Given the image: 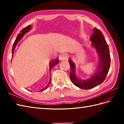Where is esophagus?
Instances as JSON below:
<instances>
[{
  "label": "esophagus",
  "instance_id": "34e87169",
  "mask_svg": "<svg viewBox=\"0 0 124 124\" xmlns=\"http://www.w3.org/2000/svg\"><path fill=\"white\" fill-rule=\"evenodd\" d=\"M68 59V55L67 54H65V53L62 54L60 57V60H62V61L67 60Z\"/></svg>",
  "mask_w": 124,
  "mask_h": 124
}]
</instances>
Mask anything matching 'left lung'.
<instances>
[{
  "instance_id": "1",
  "label": "left lung",
  "mask_w": 124,
  "mask_h": 124,
  "mask_svg": "<svg viewBox=\"0 0 124 124\" xmlns=\"http://www.w3.org/2000/svg\"><path fill=\"white\" fill-rule=\"evenodd\" d=\"M90 39L100 57V65L94 76L86 80L79 79L75 73V65L71 60H69L71 68L70 79L75 86L83 89L93 88L103 82L109 72L111 61L108 45L101 31L94 28Z\"/></svg>"
}]
</instances>
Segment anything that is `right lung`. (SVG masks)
<instances>
[{"label": "right lung", "instance_id": "add662e5", "mask_svg": "<svg viewBox=\"0 0 124 124\" xmlns=\"http://www.w3.org/2000/svg\"><path fill=\"white\" fill-rule=\"evenodd\" d=\"M31 25H29L28 26H27V27L24 28V29H23L21 31V32L20 33H18V35H17V37H16V38L15 40L14 41V44H13V48H12V56L13 55H14V49L15 48V46L16 45L18 41H20V40L22 38V37L24 36V34L25 33H27V32H28L29 31H30V30L31 29ZM58 63H59V59H55L54 60H53L52 61L50 62V64H49V70L51 71V70L52 69V68L55 65L57 64ZM51 78H50V81L49 82V84H48V85H47V86L46 87H45V88H44L43 89H42V90L41 91H44L45 90V89H46L47 88V87H48V85L50 84V83H51Z\"/></svg>", "mask_w": 124, "mask_h": 124}]
</instances>
